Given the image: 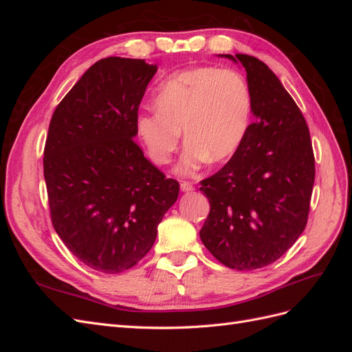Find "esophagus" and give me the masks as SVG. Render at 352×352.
Listing matches in <instances>:
<instances>
[{"mask_svg":"<svg viewBox=\"0 0 352 352\" xmlns=\"http://www.w3.org/2000/svg\"><path fill=\"white\" fill-rule=\"evenodd\" d=\"M180 189H182L184 192H190V190H194V186H192V184H189V182H182V184H180Z\"/></svg>","mask_w":352,"mask_h":352,"instance_id":"34e87169","label":"esophagus"}]
</instances>
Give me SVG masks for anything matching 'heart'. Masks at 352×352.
Wrapping results in <instances>:
<instances>
[{"mask_svg":"<svg viewBox=\"0 0 352 352\" xmlns=\"http://www.w3.org/2000/svg\"><path fill=\"white\" fill-rule=\"evenodd\" d=\"M155 105L136 114L138 136L154 163L167 164L184 129L188 142L177 172L194 175L208 158L221 162L238 150L248 131L251 94L236 70L195 67L170 76Z\"/></svg>","mask_w":352,"mask_h":352,"instance_id":"b5f03b06","label":"heart"}]
</instances>
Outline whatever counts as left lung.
<instances>
[{
	"label": "left lung",
	"instance_id": "1",
	"mask_svg": "<svg viewBox=\"0 0 352 352\" xmlns=\"http://www.w3.org/2000/svg\"><path fill=\"white\" fill-rule=\"evenodd\" d=\"M219 57L247 72L255 122L229 162L201 182L210 212L199 236L226 267L255 270L280 258L304 232L314 154L301 110L267 65L247 54Z\"/></svg>",
	"mask_w": 352,
	"mask_h": 352
}]
</instances>
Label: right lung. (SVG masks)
<instances>
[{
	"instance_id": "obj_1",
	"label": "right lung",
	"mask_w": 352,
	"mask_h": 352,
	"mask_svg": "<svg viewBox=\"0 0 352 352\" xmlns=\"http://www.w3.org/2000/svg\"><path fill=\"white\" fill-rule=\"evenodd\" d=\"M157 65L107 57L57 105L44 150L51 221L92 270L122 273L151 250L179 184L144 157L135 119Z\"/></svg>"
}]
</instances>
